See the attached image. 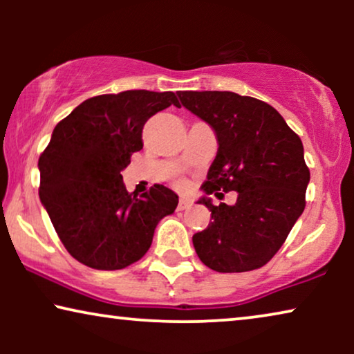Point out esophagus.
<instances>
[{
    "instance_id": "obj_1",
    "label": "esophagus",
    "mask_w": 354,
    "mask_h": 354,
    "mask_svg": "<svg viewBox=\"0 0 354 354\" xmlns=\"http://www.w3.org/2000/svg\"><path fill=\"white\" fill-rule=\"evenodd\" d=\"M190 205H192L190 201L180 200V201H178V205H177V209H178V211H183V209H187V207H190Z\"/></svg>"
}]
</instances>
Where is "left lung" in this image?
Returning a JSON list of instances; mask_svg holds the SVG:
<instances>
[{
  "instance_id": "left-lung-1",
  "label": "left lung",
  "mask_w": 354,
  "mask_h": 354,
  "mask_svg": "<svg viewBox=\"0 0 354 354\" xmlns=\"http://www.w3.org/2000/svg\"><path fill=\"white\" fill-rule=\"evenodd\" d=\"M183 108L214 130L217 154L198 203L209 225L193 235L198 258L216 272H246L272 259L303 214L309 169L303 143L272 106L234 91H178ZM236 191L237 203L209 195Z\"/></svg>"
}]
</instances>
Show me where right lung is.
<instances>
[{
	"mask_svg": "<svg viewBox=\"0 0 354 354\" xmlns=\"http://www.w3.org/2000/svg\"><path fill=\"white\" fill-rule=\"evenodd\" d=\"M172 91L129 90L85 100L53 130L38 159L40 201L71 256L98 270L137 263L149 250L154 229L172 214L178 196L154 185L137 196L122 172L143 148L147 120L169 106Z\"/></svg>",
	"mask_w": 354,
	"mask_h": 354,
	"instance_id": "right-lung-1",
	"label": "right lung"
}]
</instances>
